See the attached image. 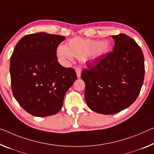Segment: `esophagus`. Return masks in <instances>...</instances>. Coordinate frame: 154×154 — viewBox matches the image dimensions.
Listing matches in <instances>:
<instances>
[{"mask_svg": "<svg viewBox=\"0 0 154 154\" xmlns=\"http://www.w3.org/2000/svg\"><path fill=\"white\" fill-rule=\"evenodd\" d=\"M75 72H76V74H77V77L80 78V73H81V69L79 67H76L75 68Z\"/></svg>", "mask_w": 154, "mask_h": 154, "instance_id": "obj_1", "label": "esophagus"}]
</instances>
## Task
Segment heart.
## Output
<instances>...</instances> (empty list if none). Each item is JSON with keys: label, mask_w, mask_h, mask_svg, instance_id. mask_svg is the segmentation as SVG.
I'll use <instances>...</instances> for the list:
<instances>
[{"label": "heart", "mask_w": 154, "mask_h": 154, "mask_svg": "<svg viewBox=\"0 0 154 154\" xmlns=\"http://www.w3.org/2000/svg\"><path fill=\"white\" fill-rule=\"evenodd\" d=\"M107 41L74 38L68 42L67 47L63 45L57 49V56L62 62L67 63L73 57L80 59L84 63L91 62L100 58L109 49Z\"/></svg>", "instance_id": "1"}]
</instances>
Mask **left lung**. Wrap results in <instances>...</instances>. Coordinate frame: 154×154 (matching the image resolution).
Segmentation results:
<instances>
[{
    "mask_svg": "<svg viewBox=\"0 0 154 154\" xmlns=\"http://www.w3.org/2000/svg\"><path fill=\"white\" fill-rule=\"evenodd\" d=\"M113 50L82 69L85 98L88 107L102 114H113L136 100L145 77L142 49L125 34L112 36Z\"/></svg>",
    "mask_w": 154,
    "mask_h": 154,
    "instance_id": "8db88e82",
    "label": "left lung"
}]
</instances>
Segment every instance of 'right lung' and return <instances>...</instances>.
Returning <instances> with one entry per match:
<instances>
[{
    "instance_id": "right-lung-1",
    "label": "right lung",
    "mask_w": 154,
    "mask_h": 154,
    "mask_svg": "<svg viewBox=\"0 0 154 154\" xmlns=\"http://www.w3.org/2000/svg\"><path fill=\"white\" fill-rule=\"evenodd\" d=\"M65 39L45 32L28 34L15 46L10 58L11 90L26 112L34 116L54 115L77 79L72 67L58 62L56 49Z\"/></svg>"
}]
</instances>
